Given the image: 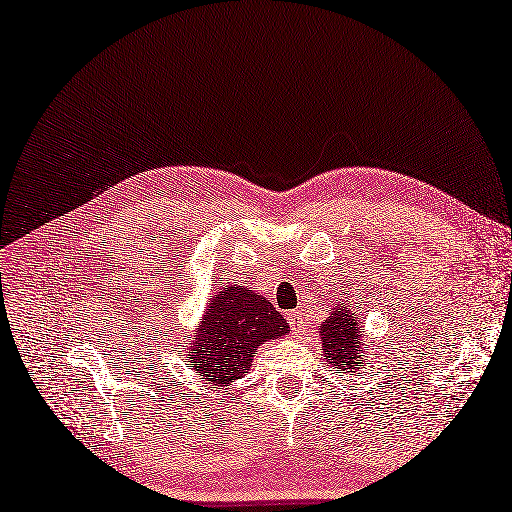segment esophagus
I'll list each match as a JSON object with an SVG mask.
<instances>
[{"label": "esophagus", "mask_w": 512, "mask_h": 512, "mask_svg": "<svg viewBox=\"0 0 512 512\" xmlns=\"http://www.w3.org/2000/svg\"><path fill=\"white\" fill-rule=\"evenodd\" d=\"M286 320H288V324H291V328L295 330V332H301L303 330V311L301 309H293L291 314L286 316Z\"/></svg>", "instance_id": "1"}]
</instances>
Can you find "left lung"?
Here are the masks:
<instances>
[{"mask_svg":"<svg viewBox=\"0 0 512 512\" xmlns=\"http://www.w3.org/2000/svg\"><path fill=\"white\" fill-rule=\"evenodd\" d=\"M318 330L324 362H328L330 368L349 374L360 370V366H366V330L360 314H353L351 303H335Z\"/></svg>","mask_w":512,"mask_h":512,"instance_id":"left-lung-1","label":"left lung"}]
</instances>
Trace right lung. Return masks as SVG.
I'll return each instance as SVG.
<instances>
[{"mask_svg": "<svg viewBox=\"0 0 512 512\" xmlns=\"http://www.w3.org/2000/svg\"><path fill=\"white\" fill-rule=\"evenodd\" d=\"M291 326L263 295L226 284L207 305L201 324L188 335L184 355L190 370L209 385L230 387L253 366L255 351L284 337Z\"/></svg>", "mask_w": 512, "mask_h": 512, "instance_id": "right-lung-1", "label": "right lung"}]
</instances>
